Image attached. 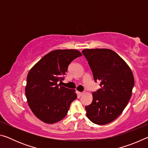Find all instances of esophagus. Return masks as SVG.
Returning a JSON list of instances; mask_svg holds the SVG:
<instances>
[{
	"mask_svg": "<svg viewBox=\"0 0 148 148\" xmlns=\"http://www.w3.org/2000/svg\"><path fill=\"white\" fill-rule=\"evenodd\" d=\"M84 94V92H79V95H80V96H82V95H83Z\"/></svg>",
	"mask_w": 148,
	"mask_h": 148,
	"instance_id": "1",
	"label": "esophagus"
}]
</instances>
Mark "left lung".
Masks as SVG:
<instances>
[{"instance_id": "left-lung-1", "label": "left lung", "mask_w": 148, "mask_h": 148, "mask_svg": "<svg viewBox=\"0 0 148 148\" xmlns=\"http://www.w3.org/2000/svg\"><path fill=\"white\" fill-rule=\"evenodd\" d=\"M101 89L92 93V103L86 106L87 116L97 125L114 121L127 106L134 86L131 69L116 52L109 49L82 51Z\"/></svg>"}]
</instances>
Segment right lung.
I'll use <instances>...</instances> for the list:
<instances>
[{"label":"right lung","instance_id":"right-lung-1","mask_svg":"<svg viewBox=\"0 0 148 148\" xmlns=\"http://www.w3.org/2000/svg\"><path fill=\"white\" fill-rule=\"evenodd\" d=\"M82 56L76 49H57L49 52L29 71L25 94L33 114L46 123H55L66 116L72 101L77 98L74 89L61 86L69 65Z\"/></svg>","mask_w":148,"mask_h":148}]
</instances>
